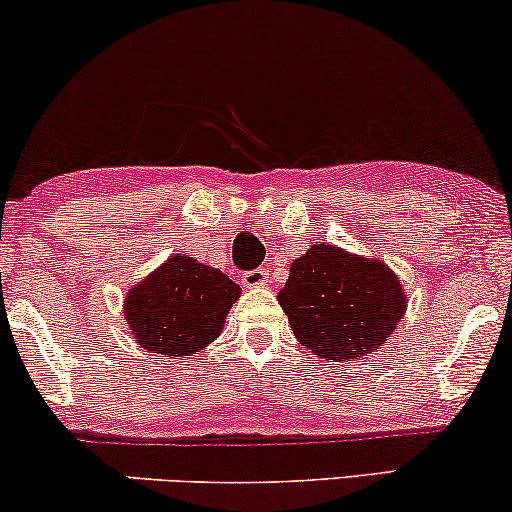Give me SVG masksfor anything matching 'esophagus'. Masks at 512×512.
<instances>
[{
    "label": "esophagus",
    "mask_w": 512,
    "mask_h": 512,
    "mask_svg": "<svg viewBox=\"0 0 512 512\" xmlns=\"http://www.w3.org/2000/svg\"><path fill=\"white\" fill-rule=\"evenodd\" d=\"M268 282V272L263 268H256V270H247L242 275V284L247 286V289H258V286H265Z\"/></svg>",
    "instance_id": "esophagus-1"
}]
</instances>
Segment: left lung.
I'll return each instance as SVG.
<instances>
[{
  "label": "left lung",
  "instance_id": "obj_1",
  "mask_svg": "<svg viewBox=\"0 0 512 512\" xmlns=\"http://www.w3.org/2000/svg\"><path fill=\"white\" fill-rule=\"evenodd\" d=\"M298 342L326 361L380 349L405 314V291L382 261L321 242L291 263L277 293Z\"/></svg>",
  "mask_w": 512,
  "mask_h": 512
}]
</instances>
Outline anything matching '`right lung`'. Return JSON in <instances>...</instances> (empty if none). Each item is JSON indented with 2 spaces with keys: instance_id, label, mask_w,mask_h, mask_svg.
Instances as JSON below:
<instances>
[{
  "instance_id": "right-lung-1",
  "label": "right lung",
  "mask_w": 512,
  "mask_h": 512,
  "mask_svg": "<svg viewBox=\"0 0 512 512\" xmlns=\"http://www.w3.org/2000/svg\"><path fill=\"white\" fill-rule=\"evenodd\" d=\"M240 293L221 270L177 254L132 286L123 312L144 349L188 359L219 338Z\"/></svg>"
}]
</instances>
